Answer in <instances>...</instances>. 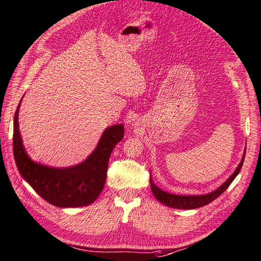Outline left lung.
Here are the masks:
<instances>
[{
    "label": "left lung",
    "instance_id": "left-lung-1",
    "mask_svg": "<svg viewBox=\"0 0 261 261\" xmlns=\"http://www.w3.org/2000/svg\"><path fill=\"white\" fill-rule=\"evenodd\" d=\"M244 155L245 152L243 154V158L241 160L240 165L238 166V168L235 169L234 173L228 177V179L219 186L218 189H216L215 191L210 192V193L207 194H202V195H177V194H171L168 193V192H165L164 190L159 189L156 186L152 178H150V183H151V190L152 193L155 196V199L161 202L162 204L167 205V207L174 208V209H196L200 207H203L205 204H209L210 202H213L214 200H216L218 196L223 193L226 189L228 188L230 183L235 179L240 173L241 168H242L243 161H244Z\"/></svg>",
    "mask_w": 261,
    "mask_h": 261
}]
</instances>
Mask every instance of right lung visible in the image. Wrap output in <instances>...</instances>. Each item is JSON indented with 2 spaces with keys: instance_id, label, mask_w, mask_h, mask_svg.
<instances>
[{
  "instance_id": "1",
  "label": "right lung",
  "mask_w": 261,
  "mask_h": 261,
  "mask_svg": "<svg viewBox=\"0 0 261 261\" xmlns=\"http://www.w3.org/2000/svg\"><path fill=\"white\" fill-rule=\"evenodd\" d=\"M20 103L13 118V155L22 178L56 207L76 208L94 202L105 188L111 152L124 137V125L107 127L94 151L81 164L56 168L34 161L26 153L18 122Z\"/></svg>"
}]
</instances>
